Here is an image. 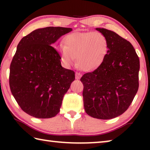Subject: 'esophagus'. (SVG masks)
<instances>
[{"label":"esophagus","instance_id":"34e87169","mask_svg":"<svg viewBox=\"0 0 150 150\" xmlns=\"http://www.w3.org/2000/svg\"><path fill=\"white\" fill-rule=\"evenodd\" d=\"M81 76H82V75H81V73H77V72L75 73V79H81Z\"/></svg>","mask_w":150,"mask_h":150}]
</instances>
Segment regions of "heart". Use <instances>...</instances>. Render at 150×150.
Segmentation results:
<instances>
[{"label": "heart", "mask_w": 150, "mask_h": 150, "mask_svg": "<svg viewBox=\"0 0 150 150\" xmlns=\"http://www.w3.org/2000/svg\"><path fill=\"white\" fill-rule=\"evenodd\" d=\"M64 45L57 47L62 62L65 66L74 65L75 57L79 67L89 71L99 66L108 52V41L98 32H75L63 40Z\"/></svg>", "instance_id": "1"}]
</instances>
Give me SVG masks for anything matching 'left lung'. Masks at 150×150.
I'll return each instance as SVG.
<instances>
[{"instance_id":"1","label":"left lung","mask_w":150,"mask_h":150,"mask_svg":"<svg viewBox=\"0 0 150 150\" xmlns=\"http://www.w3.org/2000/svg\"><path fill=\"white\" fill-rule=\"evenodd\" d=\"M108 41L107 54L94 71L81 78L86 113L108 120L123 114L138 90L139 60L130 42L116 33L95 28Z\"/></svg>"}]
</instances>
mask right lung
<instances>
[{"mask_svg": "<svg viewBox=\"0 0 150 150\" xmlns=\"http://www.w3.org/2000/svg\"><path fill=\"white\" fill-rule=\"evenodd\" d=\"M72 28L46 27L22 38L10 67L9 84L22 110L38 118H50L60 110L62 100L75 80V73L65 69L53 47Z\"/></svg>", "mask_w": 150, "mask_h": 150, "instance_id": "obj_1", "label": "right lung"}]
</instances>
